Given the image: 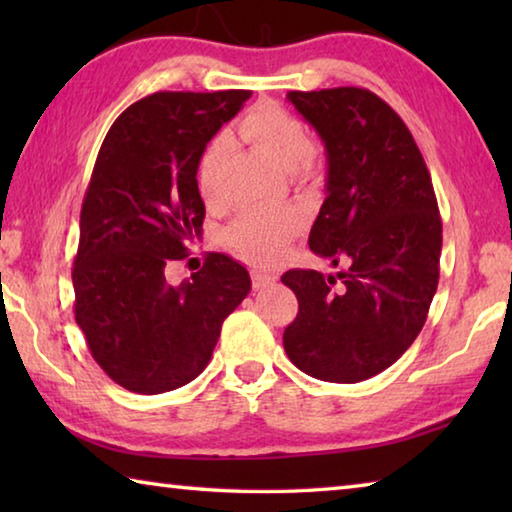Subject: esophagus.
<instances>
[{
    "label": "esophagus",
    "instance_id": "esophagus-1",
    "mask_svg": "<svg viewBox=\"0 0 512 512\" xmlns=\"http://www.w3.org/2000/svg\"><path fill=\"white\" fill-rule=\"evenodd\" d=\"M277 277L271 275V273H262V271H253V287L255 289H266L271 287V284H275Z\"/></svg>",
    "mask_w": 512,
    "mask_h": 512
}]
</instances>
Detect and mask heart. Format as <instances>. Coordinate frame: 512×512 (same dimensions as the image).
Segmentation results:
<instances>
[{
    "label": "heart",
    "instance_id": "b5f03b06",
    "mask_svg": "<svg viewBox=\"0 0 512 512\" xmlns=\"http://www.w3.org/2000/svg\"><path fill=\"white\" fill-rule=\"evenodd\" d=\"M235 133L244 142L264 151L282 169H289L291 178L300 183L318 176V149L309 142L305 124L277 103H257L237 121ZM225 158H228V140L216 135L207 142L196 164V183L205 198L216 192ZM302 225L305 219L293 207H253L239 214L225 235L230 246L248 262L268 264L298 235Z\"/></svg>",
    "mask_w": 512,
    "mask_h": 512
}]
</instances>
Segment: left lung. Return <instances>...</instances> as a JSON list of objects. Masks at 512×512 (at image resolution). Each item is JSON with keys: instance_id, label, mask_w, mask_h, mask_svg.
<instances>
[{"instance_id": "8db88e82", "label": "left lung", "mask_w": 512, "mask_h": 512, "mask_svg": "<svg viewBox=\"0 0 512 512\" xmlns=\"http://www.w3.org/2000/svg\"><path fill=\"white\" fill-rule=\"evenodd\" d=\"M287 99L327 155V196L309 248L350 268L282 275L298 298L284 350L311 377L357 384L393 366L427 320L443 248L436 194L411 131L375 92L332 88Z\"/></svg>"}]
</instances>
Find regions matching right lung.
I'll use <instances>...</instances> for the list:
<instances>
[{
	"mask_svg": "<svg viewBox=\"0 0 512 512\" xmlns=\"http://www.w3.org/2000/svg\"><path fill=\"white\" fill-rule=\"evenodd\" d=\"M248 90L155 92L110 126L81 207L74 316L94 361L131 393L158 395L205 370L221 325L250 291L228 255L171 287L164 268L203 232L196 164Z\"/></svg>",
	"mask_w": 512,
	"mask_h": 512,
	"instance_id": "add662e5",
	"label": "right lung"
}]
</instances>
